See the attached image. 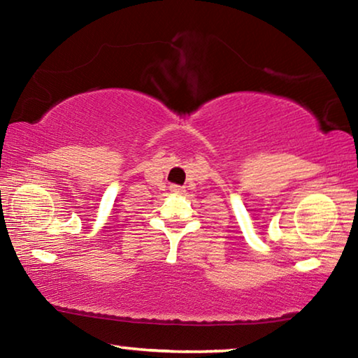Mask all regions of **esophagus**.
<instances>
[{"label": "esophagus", "instance_id": "34e87169", "mask_svg": "<svg viewBox=\"0 0 358 358\" xmlns=\"http://www.w3.org/2000/svg\"><path fill=\"white\" fill-rule=\"evenodd\" d=\"M171 191H172L173 194H183V192H185V187H183V186L172 185V186H171Z\"/></svg>", "mask_w": 358, "mask_h": 358}]
</instances>
